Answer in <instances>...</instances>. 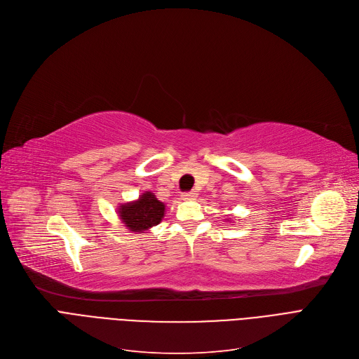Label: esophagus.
I'll use <instances>...</instances> for the list:
<instances>
[{
	"label": "esophagus",
	"mask_w": 359,
	"mask_h": 359,
	"mask_svg": "<svg viewBox=\"0 0 359 359\" xmlns=\"http://www.w3.org/2000/svg\"><path fill=\"white\" fill-rule=\"evenodd\" d=\"M196 197H197L196 191H187V193H182V196H181L182 200H194Z\"/></svg>",
	"instance_id": "esophagus-1"
}]
</instances>
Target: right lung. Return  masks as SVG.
<instances>
[{
	"mask_svg": "<svg viewBox=\"0 0 359 359\" xmlns=\"http://www.w3.org/2000/svg\"><path fill=\"white\" fill-rule=\"evenodd\" d=\"M118 213L128 231L143 233L151 226L161 224L165 215V204L159 201L155 194L146 191L139 200L121 204L118 208Z\"/></svg>",
	"mask_w": 359,
	"mask_h": 359,
	"instance_id": "right-lung-1",
	"label": "right lung"
}]
</instances>
